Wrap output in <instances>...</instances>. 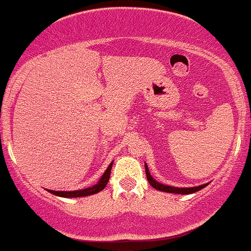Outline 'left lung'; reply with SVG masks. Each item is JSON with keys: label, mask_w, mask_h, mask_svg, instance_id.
Listing matches in <instances>:
<instances>
[{"label": "left lung", "mask_w": 251, "mask_h": 251, "mask_svg": "<svg viewBox=\"0 0 251 251\" xmlns=\"http://www.w3.org/2000/svg\"><path fill=\"white\" fill-rule=\"evenodd\" d=\"M144 168H146V175H147V179L148 182L151 183V186L153 188L158 189V191L161 192H166V193H175V194H191L194 193V192H198L201 189H203L204 187H206L209 183H205V184H201V186H197V187H184V188H179V187H174V186H166V184L163 183H159L158 181L151 177V173H149V169L147 166V164H144Z\"/></svg>", "instance_id": "obj_1"}]
</instances>
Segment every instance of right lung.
<instances>
[{
  "instance_id": "right-lung-1",
  "label": "right lung",
  "mask_w": 251,
  "mask_h": 251,
  "mask_svg": "<svg viewBox=\"0 0 251 251\" xmlns=\"http://www.w3.org/2000/svg\"><path fill=\"white\" fill-rule=\"evenodd\" d=\"M111 166H113V161L109 164V166H108L107 170L104 171V174L102 175V177L100 178V181H98L96 184H93V186L88 187V188L78 189V191H52V189H47V191L57 197H63V198H80V197L92 196V194H96V193H98V192L103 191V189H104V187L107 186L108 181H109V177H110Z\"/></svg>"
}]
</instances>
